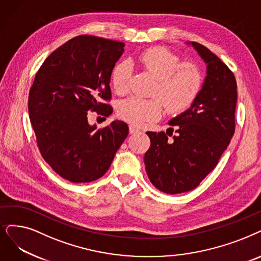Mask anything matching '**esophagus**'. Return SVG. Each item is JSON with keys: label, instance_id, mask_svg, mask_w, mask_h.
Listing matches in <instances>:
<instances>
[{"label": "esophagus", "instance_id": "esophagus-1", "mask_svg": "<svg viewBox=\"0 0 261 261\" xmlns=\"http://www.w3.org/2000/svg\"><path fill=\"white\" fill-rule=\"evenodd\" d=\"M140 132V128L135 126V125H129V134H137Z\"/></svg>", "mask_w": 261, "mask_h": 261}]
</instances>
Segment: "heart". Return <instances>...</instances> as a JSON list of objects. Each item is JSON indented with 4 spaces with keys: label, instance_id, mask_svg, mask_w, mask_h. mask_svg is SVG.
<instances>
[{
    "label": "heart",
    "instance_id": "obj_1",
    "mask_svg": "<svg viewBox=\"0 0 261 261\" xmlns=\"http://www.w3.org/2000/svg\"><path fill=\"white\" fill-rule=\"evenodd\" d=\"M137 63L155 79L151 90L153 98L128 97L120 102L118 116L132 125L158 120L163 112V103L169 113H180L189 109L203 86L200 68L193 63H181V59L170 50L154 47L136 58ZM133 69L127 61L114 67L111 82L118 94L129 90Z\"/></svg>",
    "mask_w": 261,
    "mask_h": 261
}]
</instances>
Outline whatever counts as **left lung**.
<instances>
[{
  "instance_id": "obj_1",
  "label": "left lung",
  "mask_w": 261,
  "mask_h": 261,
  "mask_svg": "<svg viewBox=\"0 0 261 261\" xmlns=\"http://www.w3.org/2000/svg\"><path fill=\"white\" fill-rule=\"evenodd\" d=\"M189 45L206 64L200 94L169 121L176 126L172 140L167 133L147 132L151 145L144 154L145 171L156 189L170 195L196 189L215 168L234 133L238 93L233 72L206 47L195 41Z\"/></svg>"
}]
</instances>
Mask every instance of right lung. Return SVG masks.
I'll return each mask as SVG.
<instances>
[{
  "label": "right lung",
  "instance_id": "add662e5",
  "mask_svg": "<svg viewBox=\"0 0 261 261\" xmlns=\"http://www.w3.org/2000/svg\"><path fill=\"white\" fill-rule=\"evenodd\" d=\"M124 43L80 35L45 60L29 93V116L43 159L72 183L95 181L107 172L128 126L113 121L96 129L88 111L109 117L112 69Z\"/></svg>",
  "mask_w": 261,
  "mask_h": 261
}]
</instances>
